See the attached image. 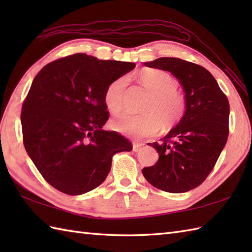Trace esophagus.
I'll list each match as a JSON object with an SVG mask.
<instances>
[{
  "mask_svg": "<svg viewBox=\"0 0 252 252\" xmlns=\"http://www.w3.org/2000/svg\"><path fill=\"white\" fill-rule=\"evenodd\" d=\"M143 146V144L142 143H137V142H133V144H132V149H133V152H138L141 149V147Z\"/></svg>",
  "mask_w": 252,
  "mask_h": 252,
  "instance_id": "esophagus-1",
  "label": "esophagus"
}]
</instances>
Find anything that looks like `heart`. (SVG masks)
Wrapping results in <instances>:
<instances>
[{"instance_id": "obj_1", "label": "heart", "mask_w": 252, "mask_h": 252, "mask_svg": "<svg viewBox=\"0 0 252 252\" xmlns=\"http://www.w3.org/2000/svg\"><path fill=\"white\" fill-rule=\"evenodd\" d=\"M141 82L153 94L145 108V115L123 114L111 121L115 131L122 134L142 138L153 136L162 126H171L178 122L185 110L183 95L176 91L175 80L169 73L161 70H147L141 73ZM127 79L121 77L107 87L104 100L112 114L123 109L125 92Z\"/></svg>"}]
</instances>
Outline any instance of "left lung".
<instances>
[{"label":"left lung","instance_id":"obj_1","mask_svg":"<svg viewBox=\"0 0 252 252\" xmlns=\"http://www.w3.org/2000/svg\"><path fill=\"white\" fill-rule=\"evenodd\" d=\"M169 71L184 91L185 111L178 125L151 143L159 154L156 164L142 170L149 183L164 191H189L211 172L228 136L229 104L217 80L206 68L180 58L160 57L144 63Z\"/></svg>","mask_w":252,"mask_h":252}]
</instances>
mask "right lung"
<instances>
[{"instance_id": "right-lung-1", "label": "right lung", "mask_w": 252, "mask_h": 252, "mask_svg": "<svg viewBox=\"0 0 252 252\" xmlns=\"http://www.w3.org/2000/svg\"><path fill=\"white\" fill-rule=\"evenodd\" d=\"M134 63L74 54L47 63L32 81L21 108L24 145L47 183L67 195H82L108 175L114 155L131 143L108 120L104 94Z\"/></svg>"}]
</instances>
